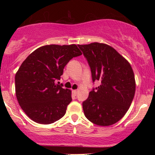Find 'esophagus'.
<instances>
[{
  "label": "esophagus",
  "mask_w": 155,
  "mask_h": 155,
  "mask_svg": "<svg viewBox=\"0 0 155 155\" xmlns=\"http://www.w3.org/2000/svg\"><path fill=\"white\" fill-rule=\"evenodd\" d=\"M72 92H73V95H75V96H76V95H77V94H78V90H74L72 91Z\"/></svg>",
  "instance_id": "34e87169"
}]
</instances>
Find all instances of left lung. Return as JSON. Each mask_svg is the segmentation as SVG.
<instances>
[{
	"mask_svg": "<svg viewBox=\"0 0 155 155\" xmlns=\"http://www.w3.org/2000/svg\"><path fill=\"white\" fill-rule=\"evenodd\" d=\"M78 46L88 61L93 81L101 82L82 103L84 116L100 126L116 124L128 111L134 98L135 80L132 67L108 44L94 42Z\"/></svg>",
	"mask_w": 155,
	"mask_h": 155,
	"instance_id": "obj_1",
	"label": "left lung"
}]
</instances>
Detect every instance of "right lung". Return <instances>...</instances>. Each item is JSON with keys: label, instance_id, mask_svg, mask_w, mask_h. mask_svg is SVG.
Instances as JSON below:
<instances>
[{"label": "right lung", "instance_id": "1", "mask_svg": "<svg viewBox=\"0 0 155 155\" xmlns=\"http://www.w3.org/2000/svg\"><path fill=\"white\" fill-rule=\"evenodd\" d=\"M82 55L75 44H51L38 48L23 61L15 74V94L27 116L40 124L63 117L71 102V90L56 84L63 68L73 57Z\"/></svg>", "mask_w": 155, "mask_h": 155}]
</instances>
